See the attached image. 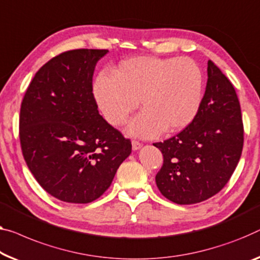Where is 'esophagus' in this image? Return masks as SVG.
Listing matches in <instances>:
<instances>
[{
	"instance_id": "1",
	"label": "esophagus",
	"mask_w": 260,
	"mask_h": 260,
	"mask_svg": "<svg viewBox=\"0 0 260 260\" xmlns=\"http://www.w3.org/2000/svg\"><path fill=\"white\" fill-rule=\"evenodd\" d=\"M142 147V143H140L139 141H137V140H133L132 141V148H133V150H138V149H140Z\"/></svg>"
}]
</instances>
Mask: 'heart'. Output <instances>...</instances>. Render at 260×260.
I'll return each instance as SVG.
<instances>
[{"label":"heart","mask_w":260,"mask_h":260,"mask_svg":"<svg viewBox=\"0 0 260 260\" xmlns=\"http://www.w3.org/2000/svg\"><path fill=\"white\" fill-rule=\"evenodd\" d=\"M203 92L202 71L189 58L134 57L102 73L93 93L112 126H121L137 110L142 112L127 128L131 135L153 138L162 131L179 132L199 113Z\"/></svg>","instance_id":"b5f03b06"}]
</instances>
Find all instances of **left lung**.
<instances>
[{"label":"left lung","mask_w":260,"mask_h":260,"mask_svg":"<svg viewBox=\"0 0 260 260\" xmlns=\"http://www.w3.org/2000/svg\"><path fill=\"white\" fill-rule=\"evenodd\" d=\"M244 129L238 96L211 60L201 107L190 125L154 146L164 155L155 176L162 195L177 204L210 199L223 189L242 155Z\"/></svg>","instance_id":"left-lung-1"}]
</instances>
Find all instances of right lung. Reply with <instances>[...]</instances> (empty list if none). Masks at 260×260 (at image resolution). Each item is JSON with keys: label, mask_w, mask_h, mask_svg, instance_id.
Here are the masks:
<instances>
[{"label": "right lung", "mask_w": 260, "mask_h": 260, "mask_svg": "<svg viewBox=\"0 0 260 260\" xmlns=\"http://www.w3.org/2000/svg\"><path fill=\"white\" fill-rule=\"evenodd\" d=\"M107 52L78 49L53 57L23 98V156L41 187L63 202L99 199L132 152L128 139L99 114L92 93L95 65Z\"/></svg>", "instance_id": "1"}]
</instances>
